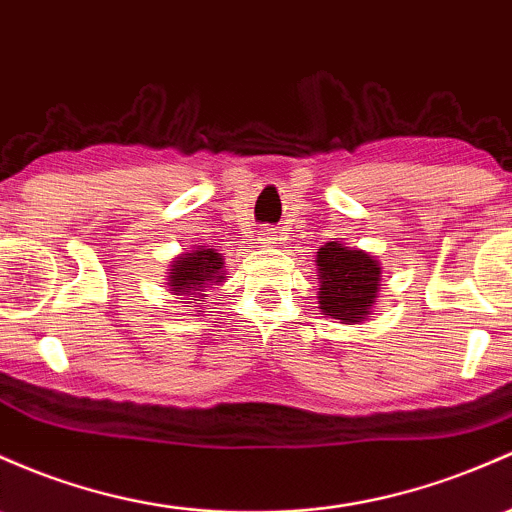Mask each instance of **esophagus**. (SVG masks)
<instances>
[{"label": "esophagus", "mask_w": 512, "mask_h": 512, "mask_svg": "<svg viewBox=\"0 0 512 512\" xmlns=\"http://www.w3.org/2000/svg\"><path fill=\"white\" fill-rule=\"evenodd\" d=\"M260 240H262V243H265V245H274V243H277V230H274V228H265V230H260Z\"/></svg>", "instance_id": "1"}]
</instances>
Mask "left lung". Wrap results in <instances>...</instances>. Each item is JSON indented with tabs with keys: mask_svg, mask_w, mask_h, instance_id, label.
Returning a JSON list of instances; mask_svg holds the SVG:
<instances>
[{
	"mask_svg": "<svg viewBox=\"0 0 512 512\" xmlns=\"http://www.w3.org/2000/svg\"><path fill=\"white\" fill-rule=\"evenodd\" d=\"M318 303L323 316L345 325L362 323L372 313L381 286V267L369 252L342 243L318 250Z\"/></svg>",
	"mask_w": 512,
	"mask_h": 512,
	"instance_id": "8db88e82",
	"label": "left lung"
}]
</instances>
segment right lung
<instances>
[{
  "label": "right lung",
  "instance_id": "right-lung-1",
  "mask_svg": "<svg viewBox=\"0 0 512 512\" xmlns=\"http://www.w3.org/2000/svg\"><path fill=\"white\" fill-rule=\"evenodd\" d=\"M223 279V257L213 247L199 245L192 252H184L170 265V277L167 286L177 296H194L192 301H199L201 291L206 286L221 282Z\"/></svg>",
  "mask_w": 512,
  "mask_h": 512
}]
</instances>
